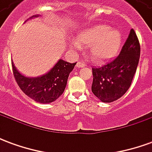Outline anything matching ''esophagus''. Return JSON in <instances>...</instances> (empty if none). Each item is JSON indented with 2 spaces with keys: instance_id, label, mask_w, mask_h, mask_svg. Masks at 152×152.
<instances>
[{
  "instance_id": "1",
  "label": "esophagus",
  "mask_w": 152,
  "mask_h": 152,
  "mask_svg": "<svg viewBox=\"0 0 152 152\" xmlns=\"http://www.w3.org/2000/svg\"><path fill=\"white\" fill-rule=\"evenodd\" d=\"M86 63H84L83 61H80V62H77L76 63V67H84V66H86Z\"/></svg>"
}]
</instances>
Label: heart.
I'll use <instances>...</instances> for the list:
<instances>
[{"label":"heart","instance_id":"1","mask_svg":"<svg viewBox=\"0 0 152 152\" xmlns=\"http://www.w3.org/2000/svg\"><path fill=\"white\" fill-rule=\"evenodd\" d=\"M80 44L90 45V54L95 60H103L114 55L121 44V35L116 30H111L107 25H98L87 28L73 40V45L80 48Z\"/></svg>","mask_w":152,"mask_h":152}]
</instances>
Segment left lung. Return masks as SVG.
Listing matches in <instances>:
<instances>
[{
    "instance_id": "1",
    "label": "left lung",
    "mask_w": 152,
    "mask_h": 152,
    "mask_svg": "<svg viewBox=\"0 0 152 152\" xmlns=\"http://www.w3.org/2000/svg\"><path fill=\"white\" fill-rule=\"evenodd\" d=\"M140 58V44L134 29L117 57L93 67V94L103 102L117 100L130 87Z\"/></svg>"
}]
</instances>
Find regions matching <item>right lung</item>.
Wrapping results in <instances>:
<instances>
[{
    "label": "right lung",
    "instance_id": "right-lung-1",
    "mask_svg": "<svg viewBox=\"0 0 152 152\" xmlns=\"http://www.w3.org/2000/svg\"><path fill=\"white\" fill-rule=\"evenodd\" d=\"M76 64L60 59L49 72L35 78L22 76L13 63L12 69L16 82L26 95L40 103H50L63 94L70 72Z\"/></svg>",
    "mask_w": 152,
    "mask_h": 152
}]
</instances>
